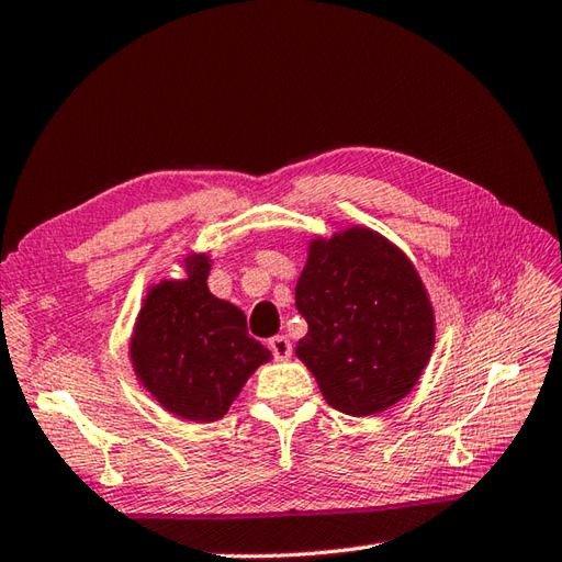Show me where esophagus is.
<instances>
[{
	"label": "esophagus",
	"mask_w": 562,
	"mask_h": 562,
	"mask_svg": "<svg viewBox=\"0 0 562 562\" xmlns=\"http://www.w3.org/2000/svg\"><path fill=\"white\" fill-rule=\"evenodd\" d=\"M268 347H270V351H272V357H276L278 361H284V359H290V357H292V342L286 340L284 335L270 337Z\"/></svg>",
	"instance_id": "34e87169"
}]
</instances>
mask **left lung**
I'll use <instances>...</instances> for the list:
<instances>
[{"mask_svg":"<svg viewBox=\"0 0 562 562\" xmlns=\"http://www.w3.org/2000/svg\"><path fill=\"white\" fill-rule=\"evenodd\" d=\"M296 308L308 323L296 357L337 412L371 416L393 407L434 351L436 321L419 272L367 227L308 244Z\"/></svg>","mask_w":562,"mask_h":562,"instance_id":"8db88e82","label":"left lung"}]
</instances>
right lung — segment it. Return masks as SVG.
<instances>
[{"instance_id":"obj_1","label":"right lung","mask_w":562,"mask_h":562,"mask_svg":"<svg viewBox=\"0 0 562 562\" xmlns=\"http://www.w3.org/2000/svg\"><path fill=\"white\" fill-rule=\"evenodd\" d=\"M184 280L153 284L132 337V363L143 387L167 412L217 422L270 351L246 330V316L207 290L211 258L184 260Z\"/></svg>"}]
</instances>
